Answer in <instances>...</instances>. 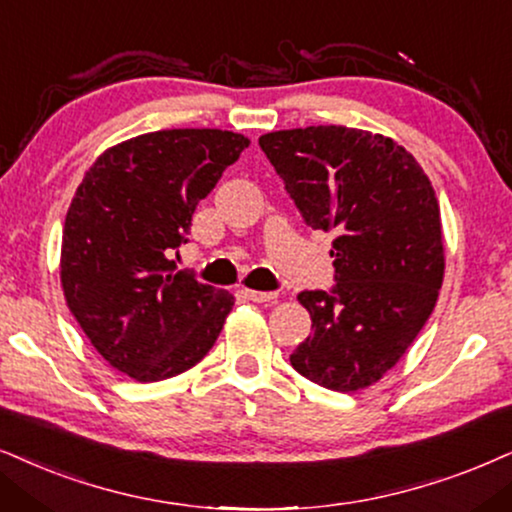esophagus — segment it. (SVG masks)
<instances>
[{
    "instance_id": "esophagus-1",
    "label": "esophagus",
    "mask_w": 512,
    "mask_h": 512,
    "mask_svg": "<svg viewBox=\"0 0 512 512\" xmlns=\"http://www.w3.org/2000/svg\"><path fill=\"white\" fill-rule=\"evenodd\" d=\"M241 293L252 302H274L278 297V293H264V290H250V288H243Z\"/></svg>"
}]
</instances>
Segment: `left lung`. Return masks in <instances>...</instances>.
I'll use <instances>...</instances> for the list:
<instances>
[{"instance_id":"1","label":"left lung","mask_w":512,"mask_h":512,"mask_svg":"<svg viewBox=\"0 0 512 512\" xmlns=\"http://www.w3.org/2000/svg\"><path fill=\"white\" fill-rule=\"evenodd\" d=\"M260 146L304 222L335 236L338 283L297 295L314 333L290 364L328 390H364L397 366L435 309L444 281L435 189L404 146L366 129H278Z\"/></svg>"}]
</instances>
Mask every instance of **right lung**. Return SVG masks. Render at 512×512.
<instances>
[{"instance_id":"1","label":"right lung","mask_w":512,"mask_h":512,"mask_svg":"<svg viewBox=\"0 0 512 512\" xmlns=\"http://www.w3.org/2000/svg\"><path fill=\"white\" fill-rule=\"evenodd\" d=\"M250 139L229 129H160L106 148L84 172L63 224L61 286L96 352L137 383L189 371L234 307L177 271L198 203Z\"/></svg>"}]
</instances>
